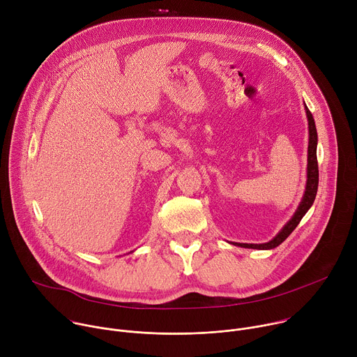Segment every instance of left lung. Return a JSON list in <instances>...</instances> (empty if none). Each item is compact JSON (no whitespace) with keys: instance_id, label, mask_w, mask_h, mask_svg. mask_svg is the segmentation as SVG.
<instances>
[{"instance_id":"8db88e82","label":"left lung","mask_w":357,"mask_h":357,"mask_svg":"<svg viewBox=\"0 0 357 357\" xmlns=\"http://www.w3.org/2000/svg\"><path fill=\"white\" fill-rule=\"evenodd\" d=\"M305 113H307L308 119V128H310V144H308V167H307V186H305V193L302 196V200L299 206L291 220L281 229V231L268 243L263 244H247V243H233L236 245L244 247V248H257V250H270L280 245L299 225L301 219L305 216L312 206L315 200L317 192H318V182H319V171H318V158H317V145H318V134L314 117L310 112V109L305 105Z\"/></svg>"}]
</instances>
